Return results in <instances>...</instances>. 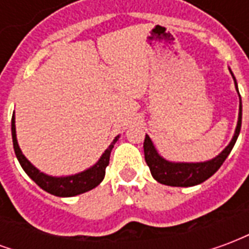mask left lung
<instances>
[{"label":"left lung","mask_w":249,"mask_h":249,"mask_svg":"<svg viewBox=\"0 0 249 249\" xmlns=\"http://www.w3.org/2000/svg\"><path fill=\"white\" fill-rule=\"evenodd\" d=\"M232 73V71H231ZM233 76V74H232ZM235 80V77H233ZM236 84V80H235ZM237 89V85H236ZM240 96V94H239ZM241 128V98L240 107H239V121L236 126L235 136L230 142V145L225 148L224 151L220 153L219 156L214 157L212 160L205 162H169L164 160L152 144V140L149 136H145L144 140V155H145V161L148 167L151 169L152 176L159 183L171 185V187H193L197 184L203 183L208 180L216 171L219 169L225 159L232 151L235 145L237 136L240 133Z\"/></svg>","instance_id":"left-lung-1"}]
</instances>
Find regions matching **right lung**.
<instances>
[{
	"label": "right lung",
	"instance_id": "1",
	"mask_svg": "<svg viewBox=\"0 0 249 249\" xmlns=\"http://www.w3.org/2000/svg\"><path fill=\"white\" fill-rule=\"evenodd\" d=\"M12 137H13V146L16 156L18 159L21 167L24 169L26 175L29 176L33 181H35L40 188L48 193H52L54 196H60V197H71V196H76L80 193L88 192L93 188H96L98 184L101 183L105 178V169L108 167L109 159H110V152L113 149L114 142L117 141L119 136L113 140V142L109 145L107 151L104 152L101 159L98 160L96 165L89 168L87 171L81 173H77L73 176H66V178H52L48 176L45 173L40 172L37 168H35L29 162V160L22 155V152L19 149L18 142L16 139V125H14V114L12 117Z\"/></svg>",
	"mask_w": 249,
	"mask_h": 249
}]
</instances>
